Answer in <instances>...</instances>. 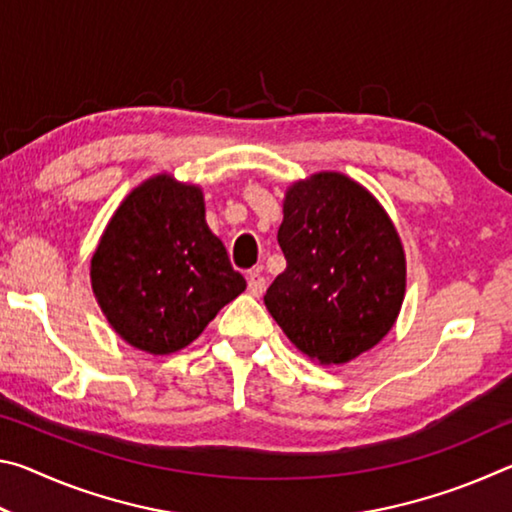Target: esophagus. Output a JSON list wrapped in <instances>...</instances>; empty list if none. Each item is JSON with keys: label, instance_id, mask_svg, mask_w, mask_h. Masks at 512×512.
<instances>
[{"label": "esophagus", "instance_id": "obj_1", "mask_svg": "<svg viewBox=\"0 0 512 512\" xmlns=\"http://www.w3.org/2000/svg\"><path fill=\"white\" fill-rule=\"evenodd\" d=\"M248 291H250V296H255V298H259L264 293V289H266V280L262 275H259L257 271H250L248 275Z\"/></svg>", "mask_w": 512, "mask_h": 512}]
</instances>
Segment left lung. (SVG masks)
<instances>
[{
    "label": "left lung",
    "mask_w": 512,
    "mask_h": 512,
    "mask_svg": "<svg viewBox=\"0 0 512 512\" xmlns=\"http://www.w3.org/2000/svg\"><path fill=\"white\" fill-rule=\"evenodd\" d=\"M277 230L287 268L264 305L311 361L341 366L384 339L400 316L406 255L391 216L339 171L293 183Z\"/></svg>",
    "instance_id": "left-lung-1"
}]
</instances>
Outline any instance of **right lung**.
Segmentation results:
<instances>
[{"label":"right lung","mask_w":512,"mask_h":512,"mask_svg":"<svg viewBox=\"0 0 512 512\" xmlns=\"http://www.w3.org/2000/svg\"><path fill=\"white\" fill-rule=\"evenodd\" d=\"M92 293L133 348L171 354L246 289L205 221L203 189L158 173L112 214L90 264Z\"/></svg>","instance_id":"right-lung-1"}]
</instances>
